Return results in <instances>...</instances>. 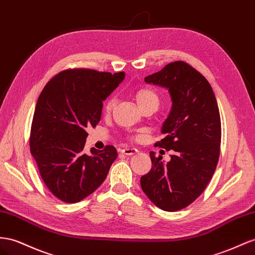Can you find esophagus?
I'll list each match as a JSON object with an SVG mask.
<instances>
[{
    "label": "esophagus",
    "instance_id": "1",
    "mask_svg": "<svg viewBox=\"0 0 255 255\" xmlns=\"http://www.w3.org/2000/svg\"><path fill=\"white\" fill-rule=\"evenodd\" d=\"M138 152V150H137L136 148H130V147H127V148H123L121 150V153L126 154V155H133L135 153Z\"/></svg>",
    "mask_w": 255,
    "mask_h": 255
}]
</instances>
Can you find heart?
I'll return each instance as SVG.
<instances>
[{
	"label": "heart",
	"instance_id": "b5f03b06",
	"mask_svg": "<svg viewBox=\"0 0 255 255\" xmlns=\"http://www.w3.org/2000/svg\"><path fill=\"white\" fill-rule=\"evenodd\" d=\"M136 101H137V103H138L140 108H144L148 106H152V107L157 108L160 105L161 96H160L159 92L155 90V89L146 86V87H141L139 90L136 92ZM116 103H117L116 96H112V98H109L107 100V102L105 103V106H104V111L106 114H109L113 111V108L115 107Z\"/></svg>",
	"mask_w": 255,
	"mask_h": 255
}]
</instances>
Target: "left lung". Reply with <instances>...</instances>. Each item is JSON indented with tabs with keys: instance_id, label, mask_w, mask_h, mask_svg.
Returning a JSON list of instances; mask_svg holds the SVG:
<instances>
[{
	"instance_id": "8db88e82",
	"label": "left lung",
	"mask_w": 255,
	"mask_h": 255,
	"mask_svg": "<svg viewBox=\"0 0 255 255\" xmlns=\"http://www.w3.org/2000/svg\"><path fill=\"white\" fill-rule=\"evenodd\" d=\"M144 81L166 88L173 106L155 147L174 150L170 161L150 152L151 167L141 189L156 207L177 211L201 195L215 173L221 146V119L208 80L183 61H176Z\"/></svg>"
}]
</instances>
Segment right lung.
Here are the masks:
<instances>
[{"label": "right lung", "instance_id": "right-lung-1", "mask_svg": "<svg viewBox=\"0 0 255 255\" xmlns=\"http://www.w3.org/2000/svg\"><path fill=\"white\" fill-rule=\"evenodd\" d=\"M125 73L66 70L43 89L34 112L30 149L46 187L60 201L78 203L105 180L117 159L114 146L84 152L87 128L101 120L103 102Z\"/></svg>", "mask_w": 255, "mask_h": 255}]
</instances>
